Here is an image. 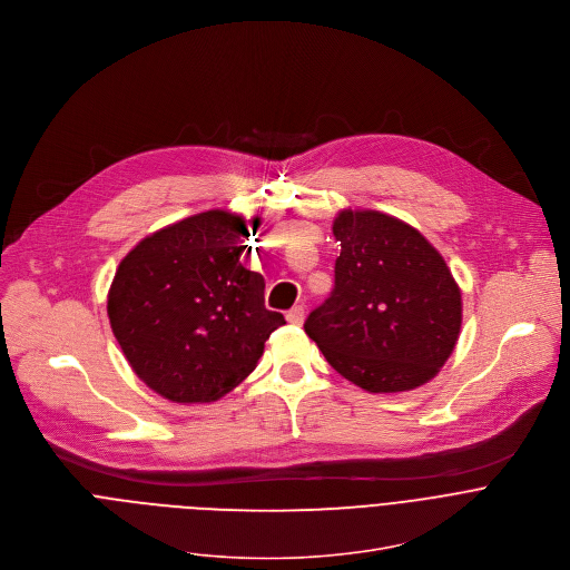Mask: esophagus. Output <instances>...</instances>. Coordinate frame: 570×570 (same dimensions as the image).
<instances>
[{
  "label": "esophagus",
  "instance_id": "1",
  "mask_svg": "<svg viewBox=\"0 0 570 570\" xmlns=\"http://www.w3.org/2000/svg\"><path fill=\"white\" fill-rule=\"evenodd\" d=\"M286 320H288V324H293V326H302V324H304V306L291 308L288 315H286Z\"/></svg>",
  "mask_w": 570,
  "mask_h": 570
}]
</instances>
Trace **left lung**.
<instances>
[{"mask_svg":"<svg viewBox=\"0 0 570 570\" xmlns=\"http://www.w3.org/2000/svg\"><path fill=\"white\" fill-rule=\"evenodd\" d=\"M342 246L335 288L306 324L326 362L368 393L431 382L462 328V291L440 250L411 224L344 208L333 222Z\"/></svg>","mask_w":570,"mask_h":570,"instance_id":"obj_1","label":"left lung"}]
</instances>
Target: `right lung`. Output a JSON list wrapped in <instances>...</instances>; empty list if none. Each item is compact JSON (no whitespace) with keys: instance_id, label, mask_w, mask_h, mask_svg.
Instances as JSON below:
<instances>
[{"instance_id":"1","label":"right lung","mask_w":570,"mask_h":570,"mask_svg":"<svg viewBox=\"0 0 570 570\" xmlns=\"http://www.w3.org/2000/svg\"><path fill=\"white\" fill-rule=\"evenodd\" d=\"M206 210L144 237L117 266L108 320L135 375L177 404L224 397L257 366L284 322L264 306V277L242 266L259 226Z\"/></svg>"}]
</instances>
